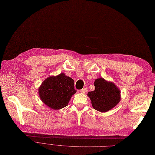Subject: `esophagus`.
<instances>
[{
    "label": "esophagus",
    "mask_w": 155,
    "mask_h": 155,
    "mask_svg": "<svg viewBox=\"0 0 155 155\" xmlns=\"http://www.w3.org/2000/svg\"><path fill=\"white\" fill-rule=\"evenodd\" d=\"M86 92H87V89H86V88H84V89H82L81 90H80V93H81L85 94Z\"/></svg>",
    "instance_id": "esophagus-1"
}]
</instances>
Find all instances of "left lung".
Masks as SVG:
<instances>
[{
  "label": "left lung",
  "instance_id": "left-lung-1",
  "mask_svg": "<svg viewBox=\"0 0 155 155\" xmlns=\"http://www.w3.org/2000/svg\"><path fill=\"white\" fill-rule=\"evenodd\" d=\"M95 89L87 94L92 107L97 111L106 112L115 107L121 100L120 90L112 81L100 78L94 82Z\"/></svg>",
  "mask_w": 155,
  "mask_h": 155
}]
</instances>
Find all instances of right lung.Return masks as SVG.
Listing matches in <instances>:
<instances>
[{"label": "right lung", "mask_w": 155, "mask_h": 155, "mask_svg": "<svg viewBox=\"0 0 155 155\" xmlns=\"http://www.w3.org/2000/svg\"><path fill=\"white\" fill-rule=\"evenodd\" d=\"M74 84V81L64 73L49 76L38 87L40 100L53 110L64 108L68 106L72 95L76 93Z\"/></svg>", "instance_id": "add662e5"}]
</instances>
